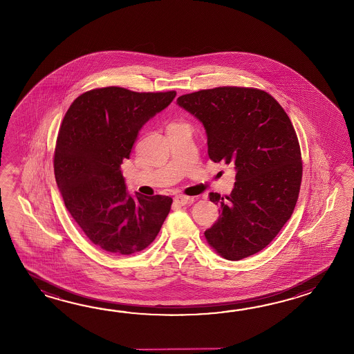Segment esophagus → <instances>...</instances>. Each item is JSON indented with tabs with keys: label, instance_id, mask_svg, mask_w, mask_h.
Masks as SVG:
<instances>
[{
	"label": "esophagus",
	"instance_id": "obj_1",
	"mask_svg": "<svg viewBox=\"0 0 354 354\" xmlns=\"http://www.w3.org/2000/svg\"><path fill=\"white\" fill-rule=\"evenodd\" d=\"M191 201V197H188L186 195H177L174 197V203H177V205H180V206H183V205H186V203H189Z\"/></svg>",
	"mask_w": 354,
	"mask_h": 354
}]
</instances>
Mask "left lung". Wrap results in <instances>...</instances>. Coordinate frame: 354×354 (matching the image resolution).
<instances>
[{"mask_svg":"<svg viewBox=\"0 0 354 354\" xmlns=\"http://www.w3.org/2000/svg\"><path fill=\"white\" fill-rule=\"evenodd\" d=\"M177 104L203 122L209 158L236 169L225 200L209 195L221 215L205 232L206 241L229 261L256 254L276 238L299 198L302 160L292 122L270 93L253 87L197 91Z\"/></svg>","mask_w":354,"mask_h":354,"instance_id":"8db88e82","label":"left lung"}]
</instances>
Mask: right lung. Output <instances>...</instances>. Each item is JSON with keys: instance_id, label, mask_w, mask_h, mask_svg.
<instances>
[{"instance_id": "1", "label": "right lung", "mask_w": 354, "mask_h": 354, "mask_svg": "<svg viewBox=\"0 0 354 354\" xmlns=\"http://www.w3.org/2000/svg\"><path fill=\"white\" fill-rule=\"evenodd\" d=\"M176 91L134 92L110 86L80 95L62 121L54 174L64 205L98 248L134 254L158 235L172 197L128 195L120 165L140 128L166 109Z\"/></svg>"}]
</instances>
